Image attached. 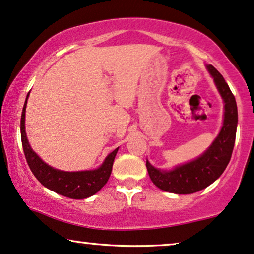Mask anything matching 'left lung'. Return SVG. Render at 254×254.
<instances>
[{
    "label": "left lung",
    "instance_id": "8db88e82",
    "mask_svg": "<svg viewBox=\"0 0 254 254\" xmlns=\"http://www.w3.org/2000/svg\"><path fill=\"white\" fill-rule=\"evenodd\" d=\"M224 103V119L218 135L202 155L189 162L176 166L171 170L159 169L147 160L146 166L150 180L164 191L188 195L209 187L228 167L236 141L238 111L235 95L223 75L212 65H206Z\"/></svg>",
    "mask_w": 254,
    "mask_h": 254
}]
</instances>
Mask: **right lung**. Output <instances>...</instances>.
Segmentation results:
<instances>
[{
    "mask_svg": "<svg viewBox=\"0 0 254 254\" xmlns=\"http://www.w3.org/2000/svg\"><path fill=\"white\" fill-rule=\"evenodd\" d=\"M29 94L26 95L21 118V137L24 155L29 167L36 179L43 186L59 195L73 199H84L93 196L107 183L112 173V167L119 148L108 154L100 167L92 170L64 171L56 169L45 163L37 154L32 150L25 133V108Z\"/></svg>",
    "mask_w": 254,
    "mask_h": 254,
    "instance_id": "add662e5",
    "label": "right lung"
}]
</instances>
